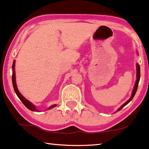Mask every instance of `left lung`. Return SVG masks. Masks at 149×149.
Segmentation results:
<instances>
[{
	"label": "left lung",
	"mask_w": 149,
	"mask_h": 149,
	"mask_svg": "<svg viewBox=\"0 0 149 149\" xmlns=\"http://www.w3.org/2000/svg\"><path fill=\"white\" fill-rule=\"evenodd\" d=\"M136 68H137V74H136V83L135 84H134V89L133 91H132V95H131V97H130L129 100H127V102H125V104H123L122 106H121L119 109H118V111H120V109H122L123 107H124L125 106H126L129 102L131 100L132 98H133L134 95H135V93L136 92V90H137V88H138V85H139V80H140V77H141V70H140V66H139V65H138L137 64L136 65Z\"/></svg>",
	"instance_id": "obj_1"
}]
</instances>
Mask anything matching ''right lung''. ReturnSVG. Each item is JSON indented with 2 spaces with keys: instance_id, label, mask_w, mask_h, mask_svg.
Segmentation results:
<instances>
[{
  "instance_id": "obj_1",
  "label": "right lung",
  "mask_w": 149,
  "mask_h": 149,
  "mask_svg": "<svg viewBox=\"0 0 149 149\" xmlns=\"http://www.w3.org/2000/svg\"><path fill=\"white\" fill-rule=\"evenodd\" d=\"M15 61H14L13 62V76H12V81H13V88H14V90H15L16 94H17V95L18 96V97L20 98V100H21L22 103L24 104V106L26 107L27 109H29V110H31L32 111H38L36 109L35 107L34 106V105L31 103L29 100H27L26 98L24 97H22V95H21L19 93V90H18L17 88V84H16V80H15ZM56 104H54L52 105V106L50 107L49 109H51L52 108H53V107H56Z\"/></svg>"
}]
</instances>
